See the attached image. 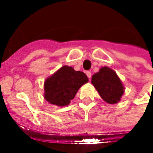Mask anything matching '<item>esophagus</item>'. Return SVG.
Segmentation results:
<instances>
[{
    "label": "esophagus",
    "mask_w": 153,
    "mask_h": 153,
    "mask_svg": "<svg viewBox=\"0 0 153 153\" xmlns=\"http://www.w3.org/2000/svg\"><path fill=\"white\" fill-rule=\"evenodd\" d=\"M86 75H87V77H88L89 79H91V72L89 71H87L86 72Z\"/></svg>",
    "instance_id": "obj_1"
}]
</instances>
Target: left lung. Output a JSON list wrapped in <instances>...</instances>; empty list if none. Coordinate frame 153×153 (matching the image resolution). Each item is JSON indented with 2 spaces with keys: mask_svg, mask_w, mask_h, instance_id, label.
<instances>
[{
  "mask_svg": "<svg viewBox=\"0 0 153 153\" xmlns=\"http://www.w3.org/2000/svg\"><path fill=\"white\" fill-rule=\"evenodd\" d=\"M104 101L115 104L124 93L123 85L115 72L109 67H102L92 76L91 81Z\"/></svg>",
  "mask_w": 153,
  "mask_h": 153,
  "instance_id": "1",
  "label": "left lung"
}]
</instances>
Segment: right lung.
<instances>
[{
    "instance_id": "obj_1",
    "label": "right lung",
    "mask_w": 153,
    "mask_h": 153,
    "mask_svg": "<svg viewBox=\"0 0 153 153\" xmlns=\"http://www.w3.org/2000/svg\"><path fill=\"white\" fill-rule=\"evenodd\" d=\"M88 78L83 72L76 71L74 68L63 66L44 82V98L51 104L67 105Z\"/></svg>"
}]
</instances>
